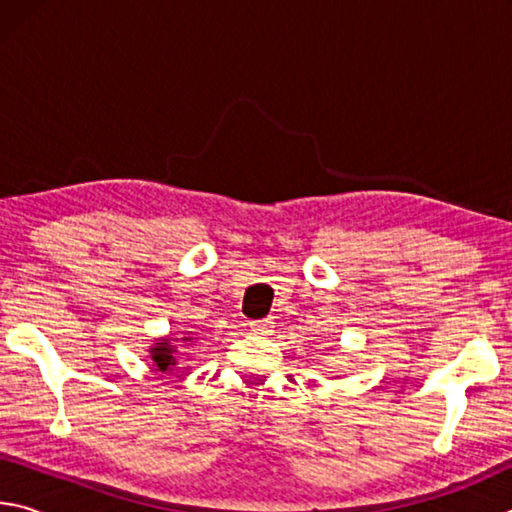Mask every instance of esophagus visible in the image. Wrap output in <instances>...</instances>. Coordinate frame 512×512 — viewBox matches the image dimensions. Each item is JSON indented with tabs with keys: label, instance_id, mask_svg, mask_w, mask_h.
Wrapping results in <instances>:
<instances>
[{
	"label": "esophagus",
	"instance_id": "obj_1",
	"mask_svg": "<svg viewBox=\"0 0 512 512\" xmlns=\"http://www.w3.org/2000/svg\"><path fill=\"white\" fill-rule=\"evenodd\" d=\"M250 332L268 334L271 332V323H268V320H253V323H250Z\"/></svg>",
	"mask_w": 512,
	"mask_h": 512
}]
</instances>
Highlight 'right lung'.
Here are the masks:
<instances>
[{"label":"right lung","mask_w":512,"mask_h":512,"mask_svg":"<svg viewBox=\"0 0 512 512\" xmlns=\"http://www.w3.org/2000/svg\"><path fill=\"white\" fill-rule=\"evenodd\" d=\"M176 343H185V345H194L196 336L194 334H180V336H160L155 339V343L149 348V357L153 361V368L160 372H173L178 368V345Z\"/></svg>","instance_id":"obj_1"}]
</instances>
